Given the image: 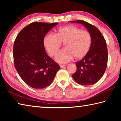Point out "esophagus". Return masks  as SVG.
Wrapping results in <instances>:
<instances>
[{"label":"esophagus","mask_w":121,"mask_h":121,"mask_svg":"<svg viewBox=\"0 0 121 121\" xmlns=\"http://www.w3.org/2000/svg\"><path fill=\"white\" fill-rule=\"evenodd\" d=\"M65 65H60V67H61V68H63V67H65Z\"/></svg>","instance_id":"34e87169"}]
</instances>
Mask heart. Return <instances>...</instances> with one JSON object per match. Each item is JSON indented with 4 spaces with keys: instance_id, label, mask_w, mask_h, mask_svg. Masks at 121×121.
Masks as SVG:
<instances>
[{
    "instance_id": "obj_1",
    "label": "heart",
    "mask_w": 121,
    "mask_h": 121,
    "mask_svg": "<svg viewBox=\"0 0 121 121\" xmlns=\"http://www.w3.org/2000/svg\"><path fill=\"white\" fill-rule=\"evenodd\" d=\"M92 36L87 30L74 26H67L59 29L56 34H48L44 36L43 45L50 56L56 54L62 43L65 48L57 53L56 60L65 63L72 60L73 57L79 59L84 57L91 48Z\"/></svg>"
}]
</instances>
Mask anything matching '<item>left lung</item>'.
I'll list each match as a JSON object with an SVG mask.
<instances>
[{"mask_svg":"<svg viewBox=\"0 0 121 121\" xmlns=\"http://www.w3.org/2000/svg\"><path fill=\"white\" fill-rule=\"evenodd\" d=\"M70 22L83 24L92 38L89 52L82 60L76 63L77 70L73 77L81 85L94 84L102 77L107 68L108 50L106 42L101 32L93 25L83 20Z\"/></svg>","mask_w":121,"mask_h":121,"instance_id":"obj_1","label":"left lung"}]
</instances>
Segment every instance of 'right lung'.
Masks as SVG:
<instances>
[{"label":"right lung","mask_w":121,"mask_h":121,"mask_svg":"<svg viewBox=\"0 0 121 121\" xmlns=\"http://www.w3.org/2000/svg\"><path fill=\"white\" fill-rule=\"evenodd\" d=\"M58 23L32 22L21 30L13 46L14 63L20 76L29 86L50 85L60 67L45 52L43 39Z\"/></svg>","instance_id":"obj_1"}]
</instances>
